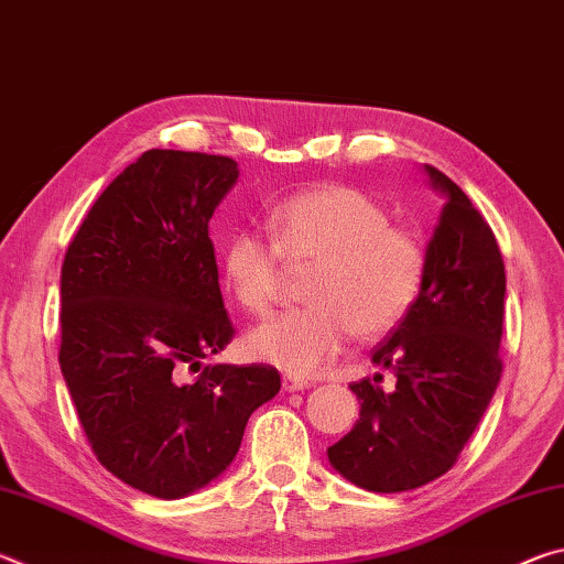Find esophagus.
<instances>
[{
    "label": "esophagus",
    "instance_id": "esophagus-1",
    "mask_svg": "<svg viewBox=\"0 0 564 564\" xmlns=\"http://www.w3.org/2000/svg\"><path fill=\"white\" fill-rule=\"evenodd\" d=\"M281 386H283L285 393H299V390H305V388H308V383H305V380L295 378V376H283Z\"/></svg>",
    "mask_w": 564,
    "mask_h": 564
}]
</instances>
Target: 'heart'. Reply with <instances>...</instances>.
<instances>
[{
  "label": "heart",
  "instance_id": "obj_1",
  "mask_svg": "<svg viewBox=\"0 0 564 564\" xmlns=\"http://www.w3.org/2000/svg\"><path fill=\"white\" fill-rule=\"evenodd\" d=\"M271 238L241 228L228 238L221 273L243 311L265 316L283 261L311 265L305 308L281 313L246 336L248 356L291 376H313L346 346L386 336L413 311L425 281V248L376 198L343 184L299 191L271 212Z\"/></svg>",
  "mask_w": 564,
  "mask_h": 564
}]
</instances>
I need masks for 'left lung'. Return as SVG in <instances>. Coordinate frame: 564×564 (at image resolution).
<instances>
[{"instance_id": "left-lung-1", "label": "left lung", "mask_w": 564, "mask_h": 564, "mask_svg": "<svg viewBox=\"0 0 564 564\" xmlns=\"http://www.w3.org/2000/svg\"><path fill=\"white\" fill-rule=\"evenodd\" d=\"M445 198L425 248V281L413 311L373 350L393 370L350 390L360 417L328 447L333 470L370 492H403L445 475L470 441L500 383L505 265L498 241L465 191L423 166Z\"/></svg>"}]
</instances>
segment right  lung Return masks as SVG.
I'll return each instance as SVG.
<instances>
[{
    "mask_svg": "<svg viewBox=\"0 0 564 564\" xmlns=\"http://www.w3.org/2000/svg\"><path fill=\"white\" fill-rule=\"evenodd\" d=\"M236 181L228 156L151 149L64 256L59 362L82 427L111 475L161 500L216 480L281 390L271 366L202 368L234 336L208 221Z\"/></svg>",
    "mask_w": 564,
    "mask_h": 564,
    "instance_id": "obj_1",
    "label": "right lung"
}]
</instances>
